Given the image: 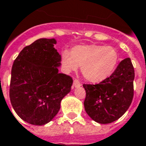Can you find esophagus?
Returning a JSON list of instances; mask_svg holds the SVG:
<instances>
[{
	"label": "esophagus",
	"mask_w": 146,
	"mask_h": 146,
	"mask_svg": "<svg viewBox=\"0 0 146 146\" xmlns=\"http://www.w3.org/2000/svg\"><path fill=\"white\" fill-rule=\"evenodd\" d=\"M80 86H81V82L78 81V80H74L73 81V87L74 88H78Z\"/></svg>",
	"instance_id": "esophagus-1"
}]
</instances>
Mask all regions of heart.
Returning <instances> with one entry per match:
<instances>
[{
  "label": "heart",
  "instance_id": "obj_1",
  "mask_svg": "<svg viewBox=\"0 0 146 146\" xmlns=\"http://www.w3.org/2000/svg\"><path fill=\"white\" fill-rule=\"evenodd\" d=\"M120 56L112 46L90 44L77 45L69 52H61L60 63L65 73L76 71L81 66V73L90 82L99 83L110 77L117 67Z\"/></svg>",
  "mask_w": 146,
  "mask_h": 146
}]
</instances>
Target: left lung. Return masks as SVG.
<instances>
[{"mask_svg":"<svg viewBox=\"0 0 146 146\" xmlns=\"http://www.w3.org/2000/svg\"><path fill=\"white\" fill-rule=\"evenodd\" d=\"M134 69L130 58L121 60L114 73L97 85H86L84 106L96 122L109 124L117 121L129 109L133 98Z\"/></svg>","mask_w":146,"mask_h":146,"instance_id":"left-lung-1","label":"left lung"}]
</instances>
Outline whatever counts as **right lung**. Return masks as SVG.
I'll return each instance as SVG.
<instances>
[{"label": "right lung", "instance_id": "obj_1", "mask_svg": "<svg viewBox=\"0 0 146 146\" xmlns=\"http://www.w3.org/2000/svg\"><path fill=\"white\" fill-rule=\"evenodd\" d=\"M56 40L40 38L21 51L11 71L9 98L13 108L25 121L45 125L60 110L73 79L58 73L60 55Z\"/></svg>", "mask_w": 146, "mask_h": 146}]
</instances>
